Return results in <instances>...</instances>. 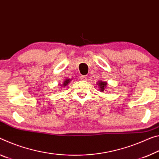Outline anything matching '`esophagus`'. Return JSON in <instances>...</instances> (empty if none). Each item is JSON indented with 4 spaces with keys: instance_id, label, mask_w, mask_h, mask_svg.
Instances as JSON below:
<instances>
[{
    "instance_id": "1",
    "label": "esophagus",
    "mask_w": 159,
    "mask_h": 159,
    "mask_svg": "<svg viewBox=\"0 0 159 159\" xmlns=\"http://www.w3.org/2000/svg\"><path fill=\"white\" fill-rule=\"evenodd\" d=\"M80 79H81L82 80H87V75H80Z\"/></svg>"
}]
</instances>
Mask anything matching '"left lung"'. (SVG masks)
Masks as SVG:
<instances>
[{"instance_id":"8db88e82","label":"left lung","mask_w":159,"mask_h":159,"mask_svg":"<svg viewBox=\"0 0 159 159\" xmlns=\"http://www.w3.org/2000/svg\"><path fill=\"white\" fill-rule=\"evenodd\" d=\"M98 85H99V87H100V89H99L100 91H104L105 88L106 87V85H107V83L100 81L99 83H98Z\"/></svg>"}]
</instances>
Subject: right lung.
Segmentation results:
<instances>
[{
	"instance_id": "obj_1",
	"label": "right lung",
	"mask_w": 159,
	"mask_h": 159,
	"mask_svg": "<svg viewBox=\"0 0 159 159\" xmlns=\"http://www.w3.org/2000/svg\"><path fill=\"white\" fill-rule=\"evenodd\" d=\"M70 81V79H66V80H65V81L64 82V84H63L62 85H64V86H66V85H68V84H69Z\"/></svg>"
}]
</instances>
